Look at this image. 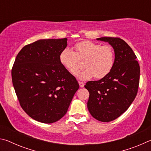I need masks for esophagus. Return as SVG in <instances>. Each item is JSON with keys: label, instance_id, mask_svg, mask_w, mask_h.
<instances>
[{"label": "esophagus", "instance_id": "esophagus-1", "mask_svg": "<svg viewBox=\"0 0 151 151\" xmlns=\"http://www.w3.org/2000/svg\"><path fill=\"white\" fill-rule=\"evenodd\" d=\"M78 84H79V86H80V87L82 88V87H84V83H82V82H78Z\"/></svg>", "mask_w": 151, "mask_h": 151}]
</instances>
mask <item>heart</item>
Segmentation results:
<instances>
[{
	"instance_id": "obj_1",
	"label": "heart",
	"mask_w": 151,
	"mask_h": 151,
	"mask_svg": "<svg viewBox=\"0 0 151 151\" xmlns=\"http://www.w3.org/2000/svg\"><path fill=\"white\" fill-rule=\"evenodd\" d=\"M75 52L69 48H65L59 55L61 65L71 75L77 73L80 60L84 61L86 68L76 75L82 81L89 80L94 76L97 79L105 77L111 72L114 65V52L111 46L85 40L78 42L75 46Z\"/></svg>"
}]
</instances>
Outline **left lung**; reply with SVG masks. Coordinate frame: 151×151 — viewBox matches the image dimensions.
<instances>
[{"label":"left lung","mask_w":151,"mask_h":151,"mask_svg":"<svg viewBox=\"0 0 151 151\" xmlns=\"http://www.w3.org/2000/svg\"><path fill=\"white\" fill-rule=\"evenodd\" d=\"M114 49V62L111 72L99 81H88L85 87L89 92L88 111L94 119L110 122L129 109L137 96L139 85L140 66L136 55L121 39L101 37Z\"/></svg>","instance_id":"1"}]
</instances>
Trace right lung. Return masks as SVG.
Returning a JSON list of instances; mask_svg holds the SVG:
<instances>
[{
	"mask_svg": "<svg viewBox=\"0 0 151 151\" xmlns=\"http://www.w3.org/2000/svg\"><path fill=\"white\" fill-rule=\"evenodd\" d=\"M67 39H40L24 46L12 68V84L20 106L35 121L52 123L66 113L79 85L61 65Z\"/></svg>",
	"mask_w": 151,
	"mask_h": 151,
	"instance_id": "obj_1",
	"label": "right lung"
}]
</instances>
